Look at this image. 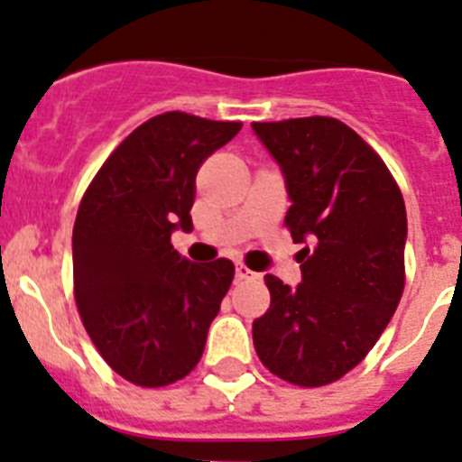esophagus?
I'll use <instances>...</instances> for the list:
<instances>
[{
    "mask_svg": "<svg viewBox=\"0 0 462 462\" xmlns=\"http://www.w3.org/2000/svg\"><path fill=\"white\" fill-rule=\"evenodd\" d=\"M236 278H241V281H260L262 273L253 272L251 267H246V264H236Z\"/></svg>",
    "mask_w": 462,
    "mask_h": 462,
    "instance_id": "obj_1",
    "label": "esophagus"
}]
</instances>
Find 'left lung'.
<instances>
[{"label":"left lung","instance_id":"1","mask_svg":"<svg viewBox=\"0 0 462 462\" xmlns=\"http://www.w3.org/2000/svg\"><path fill=\"white\" fill-rule=\"evenodd\" d=\"M285 174V227L301 282L264 276L272 303L253 322L269 373L324 386L350 373L386 329L405 288L407 216L380 153L334 117L253 122Z\"/></svg>","mask_w":462,"mask_h":462}]
</instances>
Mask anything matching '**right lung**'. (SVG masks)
<instances>
[{"instance_id": "obj_1", "label": "right lung", "mask_w": 462, "mask_h": 462, "mask_svg": "<svg viewBox=\"0 0 462 462\" xmlns=\"http://www.w3.org/2000/svg\"><path fill=\"white\" fill-rule=\"evenodd\" d=\"M239 131L241 122L156 115L122 140L82 195L73 226L78 313L98 355L133 384H172L205 352L235 264H195L170 236L193 227L195 174Z\"/></svg>"}]
</instances>
